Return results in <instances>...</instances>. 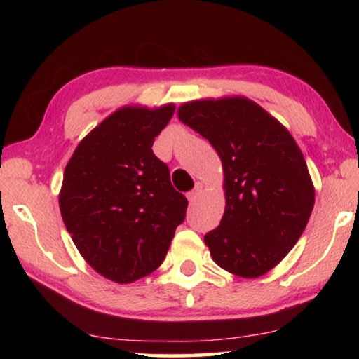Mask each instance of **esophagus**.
Instances as JSON below:
<instances>
[{
	"instance_id": "1",
	"label": "esophagus",
	"mask_w": 359,
	"mask_h": 359,
	"mask_svg": "<svg viewBox=\"0 0 359 359\" xmlns=\"http://www.w3.org/2000/svg\"><path fill=\"white\" fill-rule=\"evenodd\" d=\"M203 184H196V187H194L193 188V190L190 191V193H188L187 194V198H188V201H190V203H194V201H196V199H198V196H199V194H201L203 193Z\"/></svg>"
}]
</instances>
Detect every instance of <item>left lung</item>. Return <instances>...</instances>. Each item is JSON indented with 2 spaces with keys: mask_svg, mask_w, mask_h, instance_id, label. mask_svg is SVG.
I'll list each match as a JSON object with an SVG mask.
<instances>
[{
  "mask_svg": "<svg viewBox=\"0 0 359 359\" xmlns=\"http://www.w3.org/2000/svg\"><path fill=\"white\" fill-rule=\"evenodd\" d=\"M177 117L208 139L223 166L224 214L204 236L231 274L264 276L287 257L311 218L315 187L290 131L245 96L194 100Z\"/></svg>",
  "mask_w": 359,
  "mask_h": 359,
  "instance_id": "8db88e82",
  "label": "left lung"
}]
</instances>
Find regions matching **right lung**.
<instances>
[{
	"mask_svg": "<svg viewBox=\"0 0 359 359\" xmlns=\"http://www.w3.org/2000/svg\"><path fill=\"white\" fill-rule=\"evenodd\" d=\"M175 106H123L85 136L65 168L58 204L82 258L107 280L131 283L165 259L188 201L151 145Z\"/></svg>",
	"mask_w": 359,
	"mask_h": 359,
	"instance_id": "add662e5",
	"label": "right lung"
}]
</instances>
